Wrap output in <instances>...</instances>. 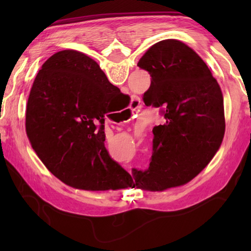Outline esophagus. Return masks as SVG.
<instances>
[{
    "instance_id": "obj_1",
    "label": "esophagus",
    "mask_w": 251,
    "mask_h": 251,
    "mask_svg": "<svg viewBox=\"0 0 251 251\" xmlns=\"http://www.w3.org/2000/svg\"><path fill=\"white\" fill-rule=\"evenodd\" d=\"M139 104H140V99L138 98V97H135L131 99V101H130V105H129V109L131 110V111H135L136 109H138L139 108Z\"/></svg>"
}]
</instances>
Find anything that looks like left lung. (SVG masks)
Wrapping results in <instances>:
<instances>
[{
  "instance_id": "obj_1",
  "label": "left lung",
  "mask_w": 251,
  "mask_h": 251,
  "mask_svg": "<svg viewBox=\"0 0 251 251\" xmlns=\"http://www.w3.org/2000/svg\"><path fill=\"white\" fill-rule=\"evenodd\" d=\"M138 67L151 76L143 101L166 122L153 127L149 168H134L132 177L153 191L184 184L207 166L225 136L220 86L201 58L177 40L154 44Z\"/></svg>"
}]
</instances>
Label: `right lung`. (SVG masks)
<instances>
[{
  "mask_svg": "<svg viewBox=\"0 0 251 251\" xmlns=\"http://www.w3.org/2000/svg\"><path fill=\"white\" fill-rule=\"evenodd\" d=\"M121 95L98 63L79 51H58L42 66L29 95L25 130L37 156L62 182L92 191L131 185V176L104 146V115Z\"/></svg>",
  "mask_w": 251,
  "mask_h": 251,
  "instance_id": "right-lung-1",
  "label": "right lung"
}]
</instances>
